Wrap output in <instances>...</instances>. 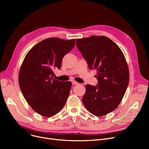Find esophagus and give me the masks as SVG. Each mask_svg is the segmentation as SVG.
I'll list each match as a JSON object with an SVG mask.
<instances>
[{"label": "esophagus", "mask_w": 149, "mask_h": 149, "mask_svg": "<svg viewBox=\"0 0 149 149\" xmlns=\"http://www.w3.org/2000/svg\"><path fill=\"white\" fill-rule=\"evenodd\" d=\"M72 84H73V85H77V84H79V83L77 82L76 81H74V80H72Z\"/></svg>", "instance_id": "34e87169"}]
</instances>
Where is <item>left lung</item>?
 I'll return each instance as SVG.
<instances>
[{"label": "left lung", "instance_id": "left-lung-1", "mask_svg": "<svg viewBox=\"0 0 149 149\" xmlns=\"http://www.w3.org/2000/svg\"><path fill=\"white\" fill-rule=\"evenodd\" d=\"M76 45L89 69L97 70V86L86 85L82 101L97 116L105 115L118 106L129 81V72L119 47L105 36L77 39Z\"/></svg>", "mask_w": 149, "mask_h": 149}]
</instances>
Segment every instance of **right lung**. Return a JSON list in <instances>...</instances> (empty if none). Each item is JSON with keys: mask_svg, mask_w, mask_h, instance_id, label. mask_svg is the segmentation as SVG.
Listing matches in <instances>:
<instances>
[{"mask_svg": "<svg viewBox=\"0 0 149 149\" xmlns=\"http://www.w3.org/2000/svg\"><path fill=\"white\" fill-rule=\"evenodd\" d=\"M75 39L51 37L31 49L23 61L19 86L27 103L37 113L51 117L64 107L72 83L55 80L53 70L60 69L65 55L75 46Z\"/></svg>", "mask_w": 149, "mask_h": 149, "instance_id": "1", "label": "right lung"}]
</instances>
